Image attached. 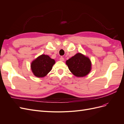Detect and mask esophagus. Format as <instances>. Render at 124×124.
I'll return each mask as SVG.
<instances>
[{"mask_svg": "<svg viewBox=\"0 0 124 124\" xmlns=\"http://www.w3.org/2000/svg\"><path fill=\"white\" fill-rule=\"evenodd\" d=\"M59 60H60V61H64V58L62 57H61V58H59Z\"/></svg>", "mask_w": 124, "mask_h": 124, "instance_id": "obj_1", "label": "esophagus"}]
</instances>
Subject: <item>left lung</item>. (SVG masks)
Returning a JSON list of instances; mask_svg holds the SVG:
<instances>
[{
    "label": "left lung",
    "mask_w": 124,
    "mask_h": 124,
    "mask_svg": "<svg viewBox=\"0 0 124 124\" xmlns=\"http://www.w3.org/2000/svg\"><path fill=\"white\" fill-rule=\"evenodd\" d=\"M66 64L71 72L78 77L86 76L91 70L90 59L80 53L67 61Z\"/></svg>",
    "instance_id": "1"
}]
</instances>
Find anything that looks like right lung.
Listing matches in <instances>:
<instances>
[{
    "mask_svg": "<svg viewBox=\"0 0 124 124\" xmlns=\"http://www.w3.org/2000/svg\"><path fill=\"white\" fill-rule=\"evenodd\" d=\"M55 62L48 55H42L33 61L31 64V70L35 76L42 78L51 70Z\"/></svg>",
    "mask_w": 124,
    "mask_h": 124,
    "instance_id": "obj_1",
    "label": "right lung"
}]
</instances>
